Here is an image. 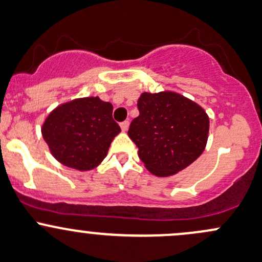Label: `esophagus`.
I'll return each instance as SVG.
<instances>
[{
	"instance_id": "esophagus-1",
	"label": "esophagus",
	"mask_w": 262,
	"mask_h": 262,
	"mask_svg": "<svg viewBox=\"0 0 262 262\" xmlns=\"http://www.w3.org/2000/svg\"><path fill=\"white\" fill-rule=\"evenodd\" d=\"M120 126H121V130H122L123 132H126V131L128 130V126H130V122H128V121H123V122L120 123Z\"/></svg>"
}]
</instances>
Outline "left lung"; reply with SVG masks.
<instances>
[{"label":"left lung","mask_w":262,"mask_h":262,"mask_svg":"<svg viewBox=\"0 0 262 262\" xmlns=\"http://www.w3.org/2000/svg\"><path fill=\"white\" fill-rule=\"evenodd\" d=\"M137 107L140 115L132 120L128 136L152 175H175L204 152L210 120L198 103L172 91L143 92Z\"/></svg>","instance_id":"obj_1"}]
</instances>
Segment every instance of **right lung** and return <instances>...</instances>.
Returning a JSON list of instances; mask_svg holds the SVG:
<instances>
[{
  "label": "right lung",
  "instance_id": "obj_1",
  "mask_svg": "<svg viewBox=\"0 0 262 262\" xmlns=\"http://www.w3.org/2000/svg\"><path fill=\"white\" fill-rule=\"evenodd\" d=\"M112 110L100 97L76 98L52 110L41 128L52 156L78 171L97 167L121 132Z\"/></svg>",
  "mask_w": 262,
  "mask_h": 262
}]
</instances>
